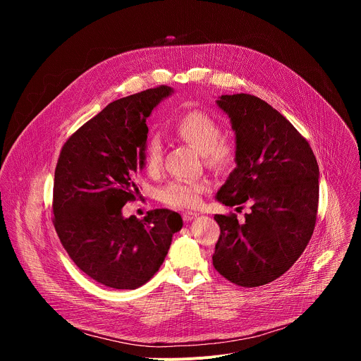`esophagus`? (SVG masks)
<instances>
[{
    "label": "esophagus",
    "mask_w": 361,
    "mask_h": 361,
    "mask_svg": "<svg viewBox=\"0 0 361 361\" xmlns=\"http://www.w3.org/2000/svg\"><path fill=\"white\" fill-rule=\"evenodd\" d=\"M197 216H198V214H197V213H192V212H184V213L181 214V217H183L184 221H191V220H194Z\"/></svg>",
    "instance_id": "esophagus-1"
}]
</instances>
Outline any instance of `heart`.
Returning <instances> with one entry per match:
<instances>
[{"label":"heart","mask_w":361,"mask_h":361,"mask_svg":"<svg viewBox=\"0 0 361 361\" xmlns=\"http://www.w3.org/2000/svg\"><path fill=\"white\" fill-rule=\"evenodd\" d=\"M174 135L194 147L209 167L226 170L235 161L237 149L234 142L223 137L217 120L202 111H190L180 117L174 127ZM163 142L157 135L147 140L144 147V167L149 174H156L163 163ZM209 188L207 181L174 180L160 190V200L173 209H191L200 204L202 192Z\"/></svg>","instance_id":"b5f03b06"}]
</instances>
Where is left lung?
<instances>
[{"mask_svg":"<svg viewBox=\"0 0 361 361\" xmlns=\"http://www.w3.org/2000/svg\"><path fill=\"white\" fill-rule=\"evenodd\" d=\"M219 107L235 131L237 167L217 192L228 207L251 202L238 223L216 214L220 237L214 269L241 287H259L283 276L310 241L319 207V164L308 141L259 97L221 95Z\"/></svg>","mask_w":361,"mask_h":361,"instance_id":"1","label":"left lung"}]
</instances>
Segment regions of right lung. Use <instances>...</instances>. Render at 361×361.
Wrapping results in <instances>:
<instances>
[{
  "label": "right lung",
  "mask_w": 361,
  "mask_h": 361,
  "mask_svg": "<svg viewBox=\"0 0 361 361\" xmlns=\"http://www.w3.org/2000/svg\"><path fill=\"white\" fill-rule=\"evenodd\" d=\"M173 92L160 85L116 99L63 145L53 190V224L75 266L99 284L134 290L161 267L181 216L167 209L140 220L135 200L152 109Z\"/></svg>",
  "instance_id": "add662e5"
}]
</instances>
